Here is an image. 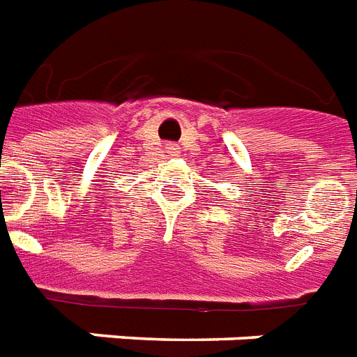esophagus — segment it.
<instances>
[{"label": "esophagus", "mask_w": 357, "mask_h": 357, "mask_svg": "<svg viewBox=\"0 0 357 357\" xmlns=\"http://www.w3.org/2000/svg\"><path fill=\"white\" fill-rule=\"evenodd\" d=\"M166 153H170V155H176V153H178V147H176V145H168V147H166Z\"/></svg>", "instance_id": "1"}]
</instances>
